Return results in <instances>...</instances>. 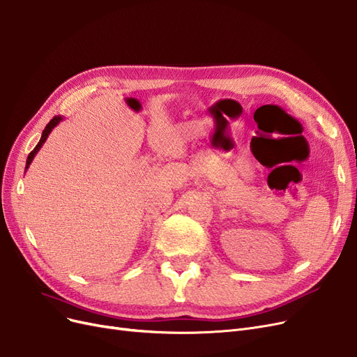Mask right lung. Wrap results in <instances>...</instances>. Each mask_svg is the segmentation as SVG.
Masks as SVG:
<instances>
[{"mask_svg":"<svg viewBox=\"0 0 357 357\" xmlns=\"http://www.w3.org/2000/svg\"><path fill=\"white\" fill-rule=\"evenodd\" d=\"M63 120V117L62 116H54L52 120H50V123L45 126V129L43 130V133H41V137H40V142L37 144V146L32 149V151L29 153V155H28V158H26V166H25V170H28V167L31 166V163H32V160H33V157L37 155V153L40 151V148L43 146V144L47 141V137H49V135H50V132L56 128L57 124H59L61 121Z\"/></svg>","mask_w":357,"mask_h":357,"instance_id":"right-lung-1","label":"right lung"}]
</instances>
